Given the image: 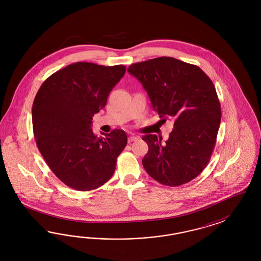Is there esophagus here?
I'll list each match as a JSON object with an SVG mask.
<instances>
[{"instance_id":"34e87169","label":"esophagus","mask_w":261,"mask_h":261,"mask_svg":"<svg viewBox=\"0 0 261 261\" xmlns=\"http://www.w3.org/2000/svg\"><path fill=\"white\" fill-rule=\"evenodd\" d=\"M138 139H139L138 137H136L134 135H131V136H129V138H128V142H135V141H137Z\"/></svg>"}]
</instances>
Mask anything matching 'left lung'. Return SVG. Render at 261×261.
<instances>
[{"mask_svg": "<svg viewBox=\"0 0 261 261\" xmlns=\"http://www.w3.org/2000/svg\"><path fill=\"white\" fill-rule=\"evenodd\" d=\"M127 71L142 83L162 120H174L166 142L156 135L142 137L148 144L142 166L162 185L190 182L207 165L220 126L213 81L197 66L166 56L133 64Z\"/></svg>", "mask_w": 261, "mask_h": 261, "instance_id": "1", "label": "left lung"}]
</instances>
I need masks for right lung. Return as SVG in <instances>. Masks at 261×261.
I'll return each mask as SVG.
<instances>
[{
	"instance_id": "add662e5",
	"label": "right lung",
	"mask_w": 261,
	"mask_h": 261,
	"mask_svg": "<svg viewBox=\"0 0 261 261\" xmlns=\"http://www.w3.org/2000/svg\"><path fill=\"white\" fill-rule=\"evenodd\" d=\"M125 71L122 65L72 63L47 77L34 98L37 147L56 177L73 190H95L108 182L126 146L121 129L102 138L92 130L94 115L105 107Z\"/></svg>"
}]
</instances>
